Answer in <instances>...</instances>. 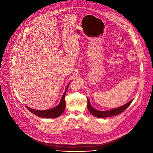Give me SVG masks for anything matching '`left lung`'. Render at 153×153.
<instances>
[{
  "instance_id": "1",
  "label": "left lung",
  "mask_w": 153,
  "mask_h": 153,
  "mask_svg": "<svg viewBox=\"0 0 153 153\" xmlns=\"http://www.w3.org/2000/svg\"><path fill=\"white\" fill-rule=\"evenodd\" d=\"M87 100H88V103H87V107H88V109L89 111L93 116L98 117V118H105V117H111V116H114L116 115H118L122 113L123 111H125L126 109L129 106V105L131 103L133 102V99L131 100H130L129 102H127L126 104L119 106L118 108H113L111 109V110H108V111H99L97 110H96L95 108H94L92 105L90 103L89 99L87 97Z\"/></svg>"
}]
</instances>
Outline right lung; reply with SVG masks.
I'll use <instances>...</instances> for the list:
<instances>
[{"instance_id": "1", "label": "right lung", "mask_w": 153, "mask_h": 153, "mask_svg": "<svg viewBox=\"0 0 153 153\" xmlns=\"http://www.w3.org/2000/svg\"><path fill=\"white\" fill-rule=\"evenodd\" d=\"M70 85V83L68 84L67 86V88L65 90V92L63 93L60 102V103L55 107L48 109V110H34V109H32L28 106L26 105V107L28 108V110L32 113L33 114L36 115L38 117H43V118H56L64 112L65 109V106H66V104H65V94H66L67 90L68 88V86Z\"/></svg>"}]
</instances>
